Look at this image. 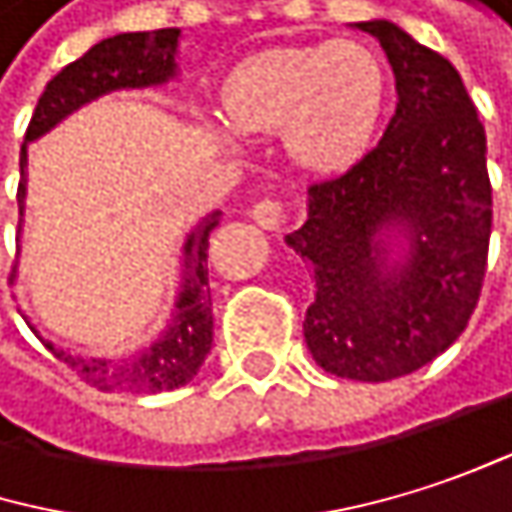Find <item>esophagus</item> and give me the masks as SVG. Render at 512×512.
Wrapping results in <instances>:
<instances>
[{
  "instance_id": "34e87169",
  "label": "esophagus",
  "mask_w": 512,
  "mask_h": 512,
  "mask_svg": "<svg viewBox=\"0 0 512 512\" xmlns=\"http://www.w3.org/2000/svg\"><path fill=\"white\" fill-rule=\"evenodd\" d=\"M251 218L258 221L264 230H279V224H282V218H285V206L279 203V200H258L251 206Z\"/></svg>"
}]
</instances>
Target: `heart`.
Segmentation results:
<instances>
[{
  "mask_svg": "<svg viewBox=\"0 0 512 512\" xmlns=\"http://www.w3.org/2000/svg\"><path fill=\"white\" fill-rule=\"evenodd\" d=\"M384 71L354 41L273 47L245 59L224 83V110L239 131H285L291 155L312 170L354 164L381 119ZM221 140L233 128L206 122Z\"/></svg>",
  "mask_w": 512,
  "mask_h": 512,
  "instance_id": "b5f03b06",
  "label": "heart"
}]
</instances>
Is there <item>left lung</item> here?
<instances>
[{
    "label": "left lung",
    "instance_id": "obj_1",
    "mask_svg": "<svg viewBox=\"0 0 512 512\" xmlns=\"http://www.w3.org/2000/svg\"><path fill=\"white\" fill-rule=\"evenodd\" d=\"M393 65L399 104L348 173L309 188L285 242L312 264L306 345L351 381H390L444 354L468 327L492 233L486 131L459 71L390 20L357 23ZM387 238L409 242L389 258Z\"/></svg>",
    "mask_w": 512,
    "mask_h": 512
}]
</instances>
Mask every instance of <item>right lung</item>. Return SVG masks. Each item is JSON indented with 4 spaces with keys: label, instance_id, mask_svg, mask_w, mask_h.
Listing matches in <instances>:
<instances>
[{
    "label": "right lung",
    "instance_id": "1",
    "mask_svg": "<svg viewBox=\"0 0 512 512\" xmlns=\"http://www.w3.org/2000/svg\"><path fill=\"white\" fill-rule=\"evenodd\" d=\"M176 50L179 29H155V32H122L98 41L77 62L65 65L41 92L32 122L26 128V143L47 134L68 113L83 104L116 92V89H146L161 86L176 77ZM26 143L20 149V176L26 173ZM26 200V176L17 188V206L23 215ZM221 212L206 215L185 239L182 261V291L176 309L170 315L167 330L143 348L140 354L119 360L98 357H74L59 351L53 342H44L56 360H62L77 378L104 390V393H164L185 387L197 369L203 366L212 348V303H209V279H206V248L209 233L215 230Z\"/></svg>",
    "mask_w": 512,
    "mask_h": 512
}]
</instances>
